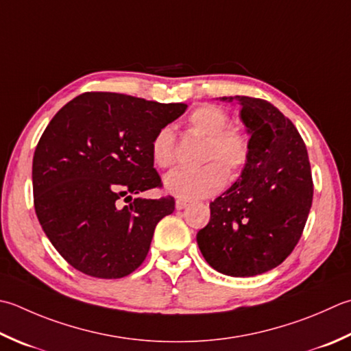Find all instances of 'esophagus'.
Returning <instances> with one entry per match:
<instances>
[{
    "mask_svg": "<svg viewBox=\"0 0 351 351\" xmlns=\"http://www.w3.org/2000/svg\"><path fill=\"white\" fill-rule=\"evenodd\" d=\"M190 205V202L189 201H184V199H176V208L178 210H184V208H187Z\"/></svg>",
    "mask_w": 351,
    "mask_h": 351,
    "instance_id": "34e87169",
    "label": "esophagus"
}]
</instances>
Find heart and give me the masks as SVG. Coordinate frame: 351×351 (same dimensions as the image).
<instances>
[{
	"mask_svg": "<svg viewBox=\"0 0 351 351\" xmlns=\"http://www.w3.org/2000/svg\"><path fill=\"white\" fill-rule=\"evenodd\" d=\"M187 125L207 138L199 169H176L164 178L170 195L185 201L217 193L226 181V171L236 175L250 158V136L242 128L230 125V115L216 105H202L189 115ZM150 155L158 167L169 169L176 161V136L173 129H158L150 141Z\"/></svg>",
	"mask_w": 351,
	"mask_h": 351,
	"instance_id": "heart-1",
	"label": "heart"
}]
</instances>
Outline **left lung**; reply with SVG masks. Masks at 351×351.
<instances>
[{
    "label": "left lung",
    "instance_id": "8db88e82",
    "mask_svg": "<svg viewBox=\"0 0 351 351\" xmlns=\"http://www.w3.org/2000/svg\"><path fill=\"white\" fill-rule=\"evenodd\" d=\"M251 134L250 158L239 180L210 204L208 225L197 232L207 263L231 277L277 267L303 234L313 199L306 144L272 103L236 95Z\"/></svg>",
    "mask_w": 351,
    "mask_h": 351
}]
</instances>
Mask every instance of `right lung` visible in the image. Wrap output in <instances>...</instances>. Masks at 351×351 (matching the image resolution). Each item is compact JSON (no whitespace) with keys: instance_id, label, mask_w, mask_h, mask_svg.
Returning a JSON list of instances; mask_svg holds the SVG:
<instances>
[{"instance_id":"right-lung-1","label":"right lung","mask_w":351,"mask_h":351,"mask_svg":"<svg viewBox=\"0 0 351 351\" xmlns=\"http://www.w3.org/2000/svg\"><path fill=\"white\" fill-rule=\"evenodd\" d=\"M185 109L184 103L84 93L48 123L33 156V204L47 237L74 269L121 278L144 262L175 199L132 195L162 187L150 141Z\"/></svg>"}]
</instances>
